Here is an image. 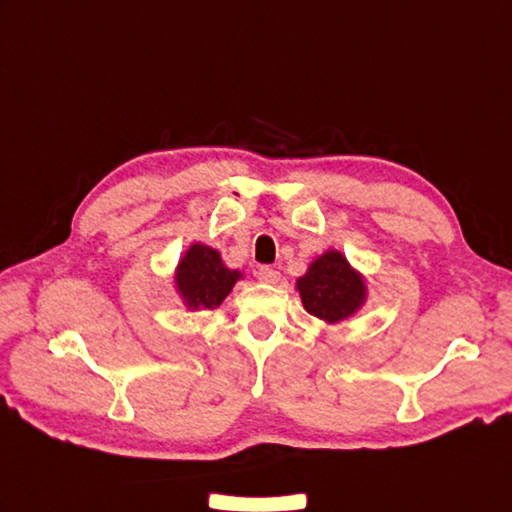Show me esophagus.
<instances>
[{
  "instance_id": "esophagus-1",
  "label": "esophagus",
  "mask_w": 512,
  "mask_h": 512,
  "mask_svg": "<svg viewBox=\"0 0 512 512\" xmlns=\"http://www.w3.org/2000/svg\"><path fill=\"white\" fill-rule=\"evenodd\" d=\"M257 279L264 281V283H277L281 279V272L270 268V266H259L257 268Z\"/></svg>"
}]
</instances>
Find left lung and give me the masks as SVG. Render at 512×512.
Listing matches in <instances>:
<instances>
[{"label": "left lung", "instance_id": "obj_1", "mask_svg": "<svg viewBox=\"0 0 512 512\" xmlns=\"http://www.w3.org/2000/svg\"><path fill=\"white\" fill-rule=\"evenodd\" d=\"M296 285L305 309L324 322H339L352 316L365 300L363 279L337 251L324 253L313 261Z\"/></svg>", "mask_w": 512, "mask_h": 512}]
</instances>
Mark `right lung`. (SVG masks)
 I'll return each instance as SVG.
<instances>
[{
	"label": "right lung",
	"mask_w": 512,
	"mask_h": 512,
	"mask_svg": "<svg viewBox=\"0 0 512 512\" xmlns=\"http://www.w3.org/2000/svg\"><path fill=\"white\" fill-rule=\"evenodd\" d=\"M238 279L240 272L222 266L218 251L203 244L190 246L177 270L179 294L190 309H216Z\"/></svg>",
	"instance_id": "obj_1"
}]
</instances>
